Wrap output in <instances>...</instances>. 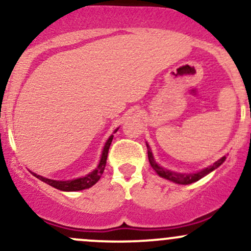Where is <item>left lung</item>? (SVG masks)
Wrapping results in <instances>:
<instances>
[{
	"label": "left lung",
	"instance_id": "8db88e82",
	"mask_svg": "<svg viewBox=\"0 0 251 251\" xmlns=\"http://www.w3.org/2000/svg\"><path fill=\"white\" fill-rule=\"evenodd\" d=\"M147 148H148V157H149V162H150L151 167L153 168V170L158 174L161 177H164L167 178V180L169 181H173V182L175 183H180V184H189V183H193L195 182V181L200 180V178H202L203 176H206L207 174H210L211 172H213L214 169H217L220 164L223 163V162L226 159V157H222V158L218 159V161L216 162V163H213L212 166L205 168V169H202L201 172H198L195 173V174H180V173H175V172H170V170H167V169H163L162 167H159L158 164L156 163L155 158H153L152 156V152H151L150 150V147L147 144Z\"/></svg>",
	"mask_w": 251,
	"mask_h": 251
}]
</instances>
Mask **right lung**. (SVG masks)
Instances as JSON below:
<instances>
[{
	"label": "right lung",
	"instance_id": "obj_1",
	"mask_svg": "<svg viewBox=\"0 0 251 251\" xmlns=\"http://www.w3.org/2000/svg\"><path fill=\"white\" fill-rule=\"evenodd\" d=\"M112 140H113V136L109 137L108 140L106 142V144H104L102 156H101L100 163H99V166L96 167V169L93 170L90 174L84 176V177H78V178H75V180H69V181H57V180H51V178L43 177V176L34 174V173H32V174L34 175L37 178H39V180L50 184V186L59 189V191L76 192V191H82V189L90 188V187L94 186V184L98 182L99 180H100L101 175H102L104 167H106L107 156H108V150H109V147H111Z\"/></svg>",
	"mask_w": 251,
	"mask_h": 251
}]
</instances>
